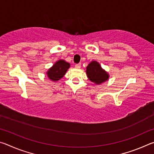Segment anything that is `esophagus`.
<instances>
[{"label": "esophagus", "mask_w": 154, "mask_h": 154, "mask_svg": "<svg viewBox=\"0 0 154 154\" xmlns=\"http://www.w3.org/2000/svg\"><path fill=\"white\" fill-rule=\"evenodd\" d=\"M75 68H76V69H79V68L81 67V64L79 63V64H76L75 65Z\"/></svg>", "instance_id": "1"}]
</instances>
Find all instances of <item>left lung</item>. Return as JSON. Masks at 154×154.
Masks as SVG:
<instances>
[{
	"label": "left lung",
	"mask_w": 154,
	"mask_h": 154,
	"mask_svg": "<svg viewBox=\"0 0 154 154\" xmlns=\"http://www.w3.org/2000/svg\"><path fill=\"white\" fill-rule=\"evenodd\" d=\"M86 73L89 79L96 84H100L109 79V75L101 68L98 62L92 61L87 66Z\"/></svg>",
	"instance_id": "8db88e82"
}]
</instances>
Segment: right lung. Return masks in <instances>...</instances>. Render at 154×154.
Wrapping results in <instances>:
<instances>
[{"mask_svg": "<svg viewBox=\"0 0 154 154\" xmlns=\"http://www.w3.org/2000/svg\"><path fill=\"white\" fill-rule=\"evenodd\" d=\"M70 67V64L64 60H58L53 65L47 72L48 77L51 80L56 82L64 76Z\"/></svg>", "mask_w": 154, "mask_h": 154, "instance_id": "1", "label": "right lung"}]
</instances>
